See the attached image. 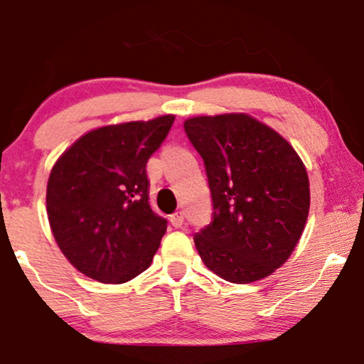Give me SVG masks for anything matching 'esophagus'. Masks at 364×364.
Instances as JSON below:
<instances>
[{"instance_id": "esophagus-1", "label": "esophagus", "mask_w": 364, "mask_h": 364, "mask_svg": "<svg viewBox=\"0 0 364 364\" xmlns=\"http://www.w3.org/2000/svg\"><path fill=\"white\" fill-rule=\"evenodd\" d=\"M169 222H171L174 228H181L183 223H185V213H183V211H176V213L171 215Z\"/></svg>"}]
</instances>
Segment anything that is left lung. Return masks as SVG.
<instances>
[{
  "instance_id": "obj_1",
  "label": "left lung",
  "mask_w": 364,
  "mask_h": 364,
  "mask_svg": "<svg viewBox=\"0 0 364 364\" xmlns=\"http://www.w3.org/2000/svg\"><path fill=\"white\" fill-rule=\"evenodd\" d=\"M185 131L203 158L213 200V222L195 235L203 264L233 284L275 272L309 215L302 159L279 132L248 114L191 117Z\"/></svg>"
}]
</instances>
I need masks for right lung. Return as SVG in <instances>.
I'll use <instances>...</instances> for the list:
<instances>
[{
  "label": "right lung",
  "instance_id": "add662e5",
  "mask_svg": "<svg viewBox=\"0 0 364 364\" xmlns=\"http://www.w3.org/2000/svg\"><path fill=\"white\" fill-rule=\"evenodd\" d=\"M173 122L168 114L94 129L53 164L50 228L62 254L87 277L122 284L153 262L168 222L149 206L146 164Z\"/></svg>",
  "mask_w": 364,
  "mask_h": 364
}]
</instances>
